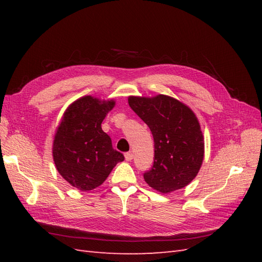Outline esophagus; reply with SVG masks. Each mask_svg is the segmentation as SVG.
<instances>
[{
    "label": "esophagus",
    "instance_id": "1",
    "mask_svg": "<svg viewBox=\"0 0 262 262\" xmlns=\"http://www.w3.org/2000/svg\"><path fill=\"white\" fill-rule=\"evenodd\" d=\"M133 157H134V155H133L132 152H127V153L125 154V160H126V161H132V160H133Z\"/></svg>",
    "mask_w": 262,
    "mask_h": 262
}]
</instances>
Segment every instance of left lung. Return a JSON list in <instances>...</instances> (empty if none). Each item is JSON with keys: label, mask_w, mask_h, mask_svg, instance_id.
<instances>
[{"label": "left lung", "mask_w": 262, "mask_h": 262, "mask_svg": "<svg viewBox=\"0 0 262 262\" xmlns=\"http://www.w3.org/2000/svg\"><path fill=\"white\" fill-rule=\"evenodd\" d=\"M128 104L154 138V164L144 180L161 193L187 187L198 174L205 154L197 116L186 103L165 94L129 96Z\"/></svg>", "instance_id": "left-lung-1"}]
</instances>
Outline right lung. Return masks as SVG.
I'll return each mask as SVG.
<instances>
[{
	"mask_svg": "<svg viewBox=\"0 0 262 262\" xmlns=\"http://www.w3.org/2000/svg\"><path fill=\"white\" fill-rule=\"evenodd\" d=\"M115 105L114 99L81 97L66 108L55 130V166L64 180L81 191L101 186L116 164L124 161L101 128Z\"/></svg>",
	"mask_w": 262,
	"mask_h": 262,
	"instance_id": "add662e5",
	"label": "right lung"
}]
</instances>
